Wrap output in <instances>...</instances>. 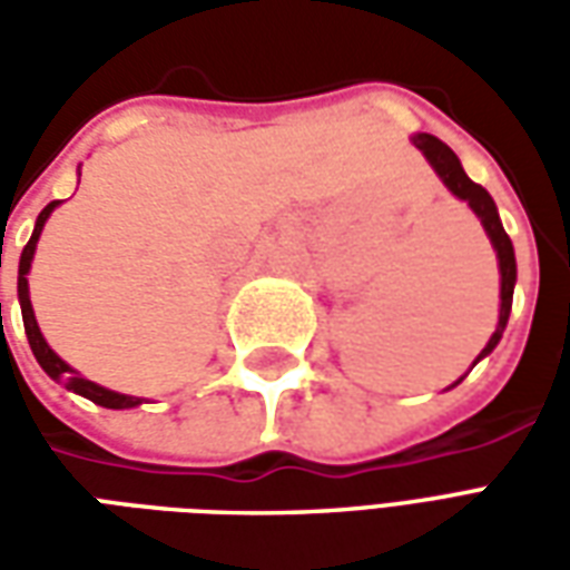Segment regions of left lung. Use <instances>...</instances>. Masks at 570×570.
<instances>
[{"instance_id": "obj_1", "label": "left lung", "mask_w": 570, "mask_h": 570, "mask_svg": "<svg viewBox=\"0 0 570 570\" xmlns=\"http://www.w3.org/2000/svg\"><path fill=\"white\" fill-rule=\"evenodd\" d=\"M412 142L424 151V158L430 161V167L436 170L445 188L452 191L454 198H461L470 204V210L476 213L479 223L485 228V235L491 237V247L498 249V265H501V314H498V326H494V333H491L489 345L482 347V354L473 360V366H476L479 360L489 357L491 351L498 347L501 342L503 330H507V321H510V308H513V286H515V253H513V240L510 235L503 232L501 216H498V207H494V200L482 186H476L470 176L464 174V167L458 161V155H454L449 146L436 137H430V134H415ZM461 382V379H458ZM454 382V384H458Z\"/></svg>"}]
</instances>
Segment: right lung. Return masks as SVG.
Instances as JSON below:
<instances>
[{
  "instance_id": "obj_1",
  "label": "right lung",
  "mask_w": 570,
  "mask_h": 570,
  "mask_svg": "<svg viewBox=\"0 0 570 570\" xmlns=\"http://www.w3.org/2000/svg\"><path fill=\"white\" fill-rule=\"evenodd\" d=\"M60 200H51L42 213H39V219H36V228H32V237L27 240V247L20 253V268H18V298H20V314H23V330H27V342H30L32 354L39 360V366H42L55 382L67 384L69 391H76L85 400H91L97 406L104 409H134L140 406L142 400L140 396H128V394H116V391H109V387H100V384L88 382L85 375L72 370L69 363L57 357L55 351L48 347L45 342L42 330H39V323H36V314H32V302H30V281H27V274H30L32 256H36V244H39V235H42L45 223H48V216L55 213V207ZM0 314H2V302H0Z\"/></svg>"
}]
</instances>
